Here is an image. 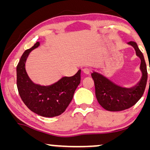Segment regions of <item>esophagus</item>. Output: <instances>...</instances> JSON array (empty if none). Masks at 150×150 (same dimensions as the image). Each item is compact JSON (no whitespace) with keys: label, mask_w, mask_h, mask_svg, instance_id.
<instances>
[{"label":"esophagus","mask_w":150,"mask_h":150,"mask_svg":"<svg viewBox=\"0 0 150 150\" xmlns=\"http://www.w3.org/2000/svg\"><path fill=\"white\" fill-rule=\"evenodd\" d=\"M83 72L84 73L87 74V75H89L91 73V72H92V70L89 68H85L83 69Z\"/></svg>","instance_id":"1"}]
</instances>
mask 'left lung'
<instances>
[{"instance_id": "1", "label": "left lung", "mask_w": 150, "mask_h": 150, "mask_svg": "<svg viewBox=\"0 0 150 150\" xmlns=\"http://www.w3.org/2000/svg\"><path fill=\"white\" fill-rule=\"evenodd\" d=\"M128 44L133 46L136 54L141 59L140 70L142 76L138 85L132 88H123L113 84L100 74L95 72L92 73L98 102L107 111H120L132 107L140 100L145 89L147 71L143 54L139 49L136 42H129Z\"/></svg>"}]
</instances>
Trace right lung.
I'll return each instance as SVG.
<instances>
[{
	"mask_svg": "<svg viewBox=\"0 0 150 150\" xmlns=\"http://www.w3.org/2000/svg\"><path fill=\"white\" fill-rule=\"evenodd\" d=\"M39 46L37 42L21 56L17 65V87L22 101L29 109L44 117L57 116L64 112L73 99L80 83L81 70L73 76L63 77L49 87L35 85L27 75L25 62L31 51Z\"/></svg>",
	"mask_w": 150,
	"mask_h": 150,
	"instance_id": "add662e5",
	"label": "right lung"
}]
</instances>
